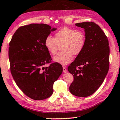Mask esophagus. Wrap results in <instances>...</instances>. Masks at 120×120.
Returning <instances> with one entry per match:
<instances>
[{
    "mask_svg": "<svg viewBox=\"0 0 120 120\" xmlns=\"http://www.w3.org/2000/svg\"><path fill=\"white\" fill-rule=\"evenodd\" d=\"M67 72V69H66V68L64 67V66H63V72Z\"/></svg>",
    "mask_w": 120,
    "mask_h": 120,
    "instance_id": "1",
    "label": "esophagus"
}]
</instances>
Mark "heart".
Here are the masks:
<instances>
[{
    "instance_id": "b5f03b06",
    "label": "heart",
    "mask_w": 120,
    "mask_h": 120,
    "mask_svg": "<svg viewBox=\"0 0 120 120\" xmlns=\"http://www.w3.org/2000/svg\"><path fill=\"white\" fill-rule=\"evenodd\" d=\"M55 38L47 36L44 44L48 51L54 55L57 52L59 45H61L62 51L59 52L54 60L62 65H66L72 61L73 55L81 54L85 45L86 39L84 33L68 27H64L57 31Z\"/></svg>"
}]
</instances>
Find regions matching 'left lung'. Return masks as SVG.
Returning <instances> with one entry per match:
<instances>
[{"instance_id":"8db88e82","label":"left lung","mask_w":120,"mask_h":120,"mask_svg":"<svg viewBox=\"0 0 120 120\" xmlns=\"http://www.w3.org/2000/svg\"><path fill=\"white\" fill-rule=\"evenodd\" d=\"M75 25L85 29L86 42L81 54L68 68L74 76L69 90L75 96L87 97L99 88L108 72L110 47L106 35L98 24L86 22Z\"/></svg>"}]
</instances>
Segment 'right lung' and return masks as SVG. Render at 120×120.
<instances>
[{
    "label": "right lung",
    "instance_id": "add662e5",
    "mask_svg": "<svg viewBox=\"0 0 120 120\" xmlns=\"http://www.w3.org/2000/svg\"><path fill=\"white\" fill-rule=\"evenodd\" d=\"M51 27L44 24L20 26L12 36L9 46L10 69L18 87L29 98L42 100L52 94L53 85L63 72L62 65L51 63L44 44Z\"/></svg>",
    "mask_w": 120,
    "mask_h": 120
}]
</instances>
